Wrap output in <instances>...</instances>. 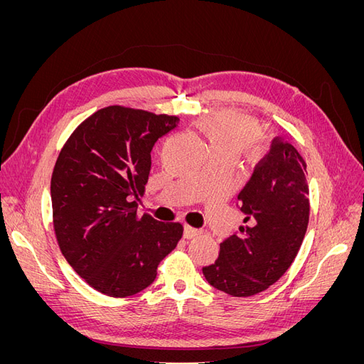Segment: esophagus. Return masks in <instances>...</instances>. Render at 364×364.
I'll return each instance as SVG.
<instances>
[{
    "label": "esophagus",
    "mask_w": 364,
    "mask_h": 364,
    "mask_svg": "<svg viewBox=\"0 0 364 364\" xmlns=\"http://www.w3.org/2000/svg\"><path fill=\"white\" fill-rule=\"evenodd\" d=\"M200 230L196 229V228H191V226H183V238L190 240V238H194L196 235H199Z\"/></svg>",
    "instance_id": "obj_1"
}]
</instances>
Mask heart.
Instances as JSON below:
<instances>
[{"instance_id": "obj_1", "label": "heart", "mask_w": 364, "mask_h": 364, "mask_svg": "<svg viewBox=\"0 0 364 364\" xmlns=\"http://www.w3.org/2000/svg\"><path fill=\"white\" fill-rule=\"evenodd\" d=\"M206 136L209 151L237 158L258 138L255 121L243 115H213L199 123Z\"/></svg>"}]
</instances>
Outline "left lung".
I'll list each match as a JSON object with an SVG mask.
<instances>
[{"label": "left lung", "mask_w": 364, "mask_h": 364, "mask_svg": "<svg viewBox=\"0 0 364 364\" xmlns=\"http://www.w3.org/2000/svg\"><path fill=\"white\" fill-rule=\"evenodd\" d=\"M305 171L306 164L293 144L282 138L272 141L269 155L238 194L246 226L225 238L215 262L202 269L209 285L247 297L269 289L289 270L310 217Z\"/></svg>", "instance_id": "8db88e82"}]
</instances>
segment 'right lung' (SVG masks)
<instances>
[{
    "label": "right lung",
    "mask_w": 364,
    "mask_h": 364,
    "mask_svg": "<svg viewBox=\"0 0 364 364\" xmlns=\"http://www.w3.org/2000/svg\"><path fill=\"white\" fill-rule=\"evenodd\" d=\"M179 118L109 106L74 130L54 165L51 205L58 243L80 278L126 297L155 281L182 225L136 215L155 142Z\"/></svg>",
    "instance_id": "1"
}]
</instances>
